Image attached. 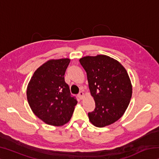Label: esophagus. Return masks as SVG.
<instances>
[{
	"instance_id": "esophagus-1",
	"label": "esophagus",
	"mask_w": 159,
	"mask_h": 159,
	"mask_svg": "<svg viewBox=\"0 0 159 159\" xmlns=\"http://www.w3.org/2000/svg\"><path fill=\"white\" fill-rule=\"evenodd\" d=\"M78 96H79V98L80 99H83V98H84V93H83V92H81V91H80V92L79 93V95H78Z\"/></svg>"
}]
</instances>
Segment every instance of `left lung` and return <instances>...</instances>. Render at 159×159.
Masks as SVG:
<instances>
[{"label": "left lung", "instance_id": "left-lung-1", "mask_svg": "<svg viewBox=\"0 0 159 159\" xmlns=\"http://www.w3.org/2000/svg\"><path fill=\"white\" fill-rule=\"evenodd\" d=\"M87 74L95 108L88 113L90 121L102 128L118 120L128 108L132 85L122 64L109 56H86L79 60Z\"/></svg>", "mask_w": 159, "mask_h": 159}]
</instances>
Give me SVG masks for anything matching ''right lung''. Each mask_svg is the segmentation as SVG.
Segmentation results:
<instances>
[{"instance_id": "add662e5", "label": "right lung", "mask_w": 159, "mask_h": 159, "mask_svg": "<svg viewBox=\"0 0 159 159\" xmlns=\"http://www.w3.org/2000/svg\"><path fill=\"white\" fill-rule=\"evenodd\" d=\"M70 60H50L34 72L26 96L34 114L48 125L60 126L68 123L77 100L72 97L64 74Z\"/></svg>"}]
</instances>
